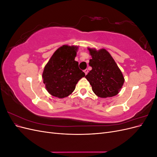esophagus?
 I'll list each match as a JSON object with an SVG mask.
<instances>
[{"label": "esophagus", "mask_w": 157, "mask_h": 157, "mask_svg": "<svg viewBox=\"0 0 157 157\" xmlns=\"http://www.w3.org/2000/svg\"><path fill=\"white\" fill-rule=\"evenodd\" d=\"M84 73H85V75H87L88 74V70L86 69H85L84 71Z\"/></svg>", "instance_id": "1"}]
</instances>
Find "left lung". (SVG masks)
Instances as JSON below:
<instances>
[{
	"label": "left lung",
	"mask_w": 157,
	"mask_h": 157,
	"mask_svg": "<svg viewBox=\"0 0 157 157\" xmlns=\"http://www.w3.org/2000/svg\"><path fill=\"white\" fill-rule=\"evenodd\" d=\"M88 50L92 56L89 65L92 69L85 78L92 86L93 92L103 98L116 96L124 84V78L115 61L105 49Z\"/></svg>",
	"instance_id": "1"
}]
</instances>
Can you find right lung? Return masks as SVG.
Wrapping results in <instances>:
<instances>
[{"instance_id":"right-lung-1","label":"right lung","mask_w":157,"mask_h":157,"mask_svg":"<svg viewBox=\"0 0 157 157\" xmlns=\"http://www.w3.org/2000/svg\"><path fill=\"white\" fill-rule=\"evenodd\" d=\"M77 46L63 45L56 50L45 65L42 78L45 88L52 96L64 98L75 90L78 80L85 73L75 60Z\"/></svg>"}]
</instances>
